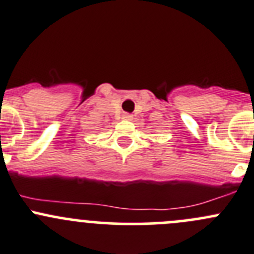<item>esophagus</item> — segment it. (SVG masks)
<instances>
[{"mask_svg": "<svg viewBox=\"0 0 254 254\" xmlns=\"http://www.w3.org/2000/svg\"><path fill=\"white\" fill-rule=\"evenodd\" d=\"M124 119L131 120V119H132V115H131V114H125V115H124Z\"/></svg>", "mask_w": 254, "mask_h": 254, "instance_id": "esophagus-1", "label": "esophagus"}]
</instances>
